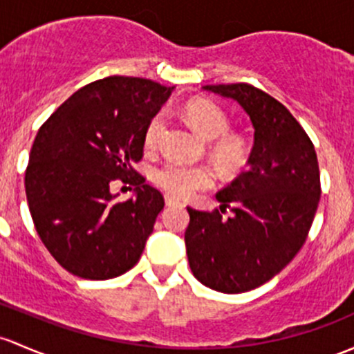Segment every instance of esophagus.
I'll return each instance as SVG.
<instances>
[{
	"mask_svg": "<svg viewBox=\"0 0 354 354\" xmlns=\"http://www.w3.org/2000/svg\"><path fill=\"white\" fill-rule=\"evenodd\" d=\"M165 202H166V205H167V207H173V205H181V202H180V200H178L176 196H173V195H166V196H165Z\"/></svg>",
	"mask_w": 354,
	"mask_h": 354,
	"instance_id": "obj_1",
	"label": "esophagus"
}]
</instances>
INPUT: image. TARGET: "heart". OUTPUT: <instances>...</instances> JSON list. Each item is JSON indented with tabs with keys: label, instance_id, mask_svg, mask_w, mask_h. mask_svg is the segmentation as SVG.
<instances>
[{
	"label": "heart",
	"instance_id": "b5f03b06",
	"mask_svg": "<svg viewBox=\"0 0 354 354\" xmlns=\"http://www.w3.org/2000/svg\"><path fill=\"white\" fill-rule=\"evenodd\" d=\"M185 118L193 129L212 144V152L215 159L224 167H239L248 158V142L241 136L229 132V117L225 111L208 100H189L183 106ZM166 130L165 111H158L147 122L144 130V146L154 149L162 139ZM156 183L173 196L187 198L198 189L210 188L214 185V171L208 166H189L178 161H167L156 171Z\"/></svg>",
	"mask_w": 354,
	"mask_h": 354
}]
</instances>
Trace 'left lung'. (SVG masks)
Wrapping results in <instances>:
<instances>
[{
  "label": "left lung",
  "mask_w": 354,
  "mask_h": 354,
  "mask_svg": "<svg viewBox=\"0 0 354 354\" xmlns=\"http://www.w3.org/2000/svg\"><path fill=\"white\" fill-rule=\"evenodd\" d=\"M232 98L254 127L248 169L217 193L221 210L188 207V263L200 283L243 293L270 281L300 251L321 198L317 154L278 100L245 83L208 84ZM233 215L224 218L225 208Z\"/></svg>",
  "instance_id": "8db88e82"
}]
</instances>
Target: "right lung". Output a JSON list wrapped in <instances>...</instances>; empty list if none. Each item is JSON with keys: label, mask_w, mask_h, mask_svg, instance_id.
<instances>
[{"label": "right lung", "mask_w": 354, "mask_h": 354, "mask_svg": "<svg viewBox=\"0 0 354 354\" xmlns=\"http://www.w3.org/2000/svg\"><path fill=\"white\" fill-rule=\"evenodd\" d=\"M171 91L144 77H103L77 89L39 129L25 171L27 202L44 245L69 273L110 280L140 259L165 198L132 165ZM117 179L136 187L133 199L113 202Z\"/></svg>", "instance_id": "add662e5"}]
</instances>
